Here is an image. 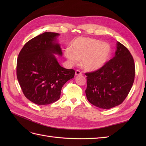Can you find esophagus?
<instances>
[{"label":"esophagus","instance_id":"obj_1","mask_svg":"<svg viewBox=\"0 0 146 146\" xmlns=\"http://www.w3.org/2000/svg\"><path fill=\"white\" fill-rule=\"evenodd\" d=\"M76 74V76H78V75H82V73L79 70H77L76 71V74Z\"/></svg>","mask_w":146,"mask_h":146}]
</instances>
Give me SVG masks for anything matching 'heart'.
I'll list each match as a JSON object with an SVG mask.
<instances>
[{"label":"heart","instance_id":"b5f03b06","mask_svg":"<svg viewBox=\"0 0 146 146\" xmlns=\"http://www.w3.org/2000/svg\"><path fill=\"white\" fill-rule=\"evenodd\" d=\"M111 54V48L107 43L96 39L78 38L72 42L71 49L67 48L64 55L70 63H77L82 59L83 68L88 70H96L105 64Z\"/></svg>","mask_w":146,"mask_h":146}]
</instances>
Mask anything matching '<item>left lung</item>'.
<instances>
[{"instance_id": "1", "label": "left lung", "mask_w": 146, "mask_h": 146, "mask_svg": "<svg viewBox=\"0 0 146 146\" xmlns=\"http://www.w3.org/2000/svg\"><path fill=\"white\" fill-rule=\"evenodd\" d=\"M85 75L88 100L100 108H111L123 102L133 85L134 60L128 48L117 42L115 56L100 69Z\"/></svg>"}]
</instances>
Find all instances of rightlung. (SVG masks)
Masks as SVG:
<instances>
[{
	"mask_svg": "<svg viewBox=\"0 0 146 146\" xmlns=\"http://www.w3.org/2000/svg\"><path fill=\"white\" fill-rule=\"evenodd\" d=\"M58 33L45 32L25 43L17 60L16 75L26 98L37 105L58 100L64 84L74 78L75 70L59 64L55 54L62 55L56 42Z\"/></svg>",
	"mask_w": 146,
	"mask_h": 146,
	"instance_id": "add662e5",
	"label": "right lung"
}]
</instances>
